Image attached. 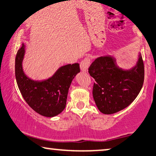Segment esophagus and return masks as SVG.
I'll return each mask as SVG.
<instances>
[{
    "mask_svg": "<svg viewBox=\"0 0 156 156\" xmlns=\"http://www.w3.org/2000/svg\"><path fill=\"white\" fill-rule=\"evenodd\" d=\"M90 58H85L84 60H82L80 63V69L82 72H87L88 67L90 66Z\"/></svg>",
    "mask_w": 156,
    "mask_h": 156,
    "instance_id": "34e87169",
    "label": "esophagus"
}]
</instances>
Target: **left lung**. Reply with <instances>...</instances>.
Masks as SVG:
<instances>
[{
    "instance_id": "8db88e82",
    "label": "left lung",
    "mask_w": 156,
    "mask_h": 156,
    "mask_svg": "<svg viewBox=\"0 0 156 156\" xmlns=\"http://www.w3.org/2000/svg\"><path fill=\"white\" fill-rule=\"evenodd\" d=\"M95 79L93 95L101 113L112 114L129 105L143 87L145 76L142 55L135 66L124 70L111 55L97 58L89 68Z\"/></svg>"
}]
</instances>
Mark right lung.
<instances>
[{
  "mask_svg": "<svg viewBox=\"0 0 156 156\" xmlns=\"http://www.w3.org/2000/svg\"><path fill=\"white\" fill-rule=\"evenodd\" d=\"M24 53L25 46L22 44L15 59V75L22 97L35 112L42 116H57L66 107L69 87L73 79L80 72V64L65 65L48 80L35 81L29 78L23 71Z\"/></svg>",
  "mask_w": 156,
  "mask_h": 156,
  "instance_id": "1",
  "label": "right lung"
}]
</instances>
